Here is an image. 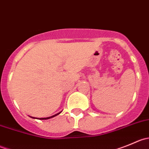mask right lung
I'll return each mask as SVG.
<instances>
[{"label":"right lung","mask_w":149,"mask_h":149,"mask_svg":"<svg viewBox=\"0 0 149 149\" xmlns=\"http://www.w3.org/2000/svg\"><path fill=\"white\" fill-rule=\"evenodd\" d=\"M61 112H62V111H61V112H58V113L55 114V115H52V116L48 117V118H34V117H31V116H29V117H30V118H33V119H38V120H48V119H50V118H54V117L57 116V115H59V114H60V113H61Z\"/></svg>","instance_id":"1"}]
</instances>
